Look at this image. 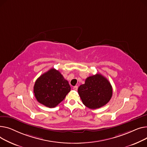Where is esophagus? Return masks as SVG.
<instances>
[{"label":"esophagus","instance_id":"esophagus-1","mask_svg":"<svg viewBox=\"0 0 147 147\" xmlns=\"http://www.w3.org/2000/svg\"><path fill=\"white\" fill-rule=\"evenodd\" d=\"M78 86H74V87H73V90L75 91H76L78 90Z\"/></svg>","mask_w":147,"mask_h":147}]
</instances>
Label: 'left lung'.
<instances>
[{"mask_svg":"<svg viewBox=\"0 0 147 147\" xmlns=\"http://www.w3.org/2000/svg\"><path fill=\"white\" fill-rule=\"evenodd\" d=\"M78 92L86 107L96 109L104 106L110 101L113 90L106 78L97 74L88 77L85 84L80 86Z\"/></svg>","mask_w":147,"mask_h":147,"instance_id":"1","label":"left lung"}]
</instances>
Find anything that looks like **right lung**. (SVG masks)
I'll list each match as a JSON object with an SVG mask.
<instances>
[{
    "label": "right lung",
    "instance_id": "right-lung-1",
    "mask_svg": "<svg viewBox=\"0 0 147 147\" xmlns=\"http://www.w3.org/2000/svg\"><path fill=\"white\" fill-rule=\"evenodd\" d=\"M70 91L68 81L54 68L41 75L34 86V93L37 100L49 108L57 106Z\"/></svg>",
    "mask_w": 147,
    "mask_h": 147
}]
</instances>
